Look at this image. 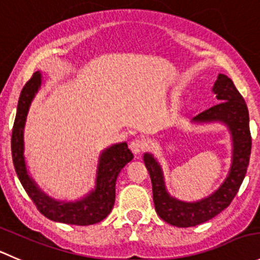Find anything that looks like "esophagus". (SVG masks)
Listing matches in <instances>:
<instances>
[{"label": "esophagus", "mask_w": 260, "mask_h": 260, "mask_svg": "<svg viewBox=\"0 0 260 260\" xmlns=\"http://www.w3.org/2000/svg\"><path fill=\"white\" fill-rule=\"evenodd\" d=\"M130 149L135 155H140L146 149V143L144 140H140V139H135L130 143Z\"/></svg>", "instance_id": "1"}]
</instances>
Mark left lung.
<instances>
[{
    "instance_id": "obj_1",
    "label": "left lung",
    "mask_w": 260,
    "mask_h": 260,
    "mask_svg": "<svg viewBox=\"0 0 260 260\" xmlns=\"http://www.w3.org/2000/svg\"><path fill=\"white\" fill-rule=\"evenodd\" d=\"M214 92L220 102L193 117V121H221L228 125L233 135L234 149L230 173L215 193L193 204L172 199L164 187L160 166L156 163L153 155L148 153L144 155V163L151 179L156 214L166 222L178 228L200 225L225 210L238 193L249 166L251 135L249 130V112L245 101L236 89L234 82L225 74H218Z\"/></svg>"
}]
</instances>
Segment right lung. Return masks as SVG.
Segmentation results:
<instances>
[{
    "instance_id": "obj_1",
    "label": "right lung",
    "mask_w": 260,
    "mask_h": 260,
    "mask_svg": "<svg viewBox=\"0 0 260 260\" xmlns=\"http://www.w3.org/2000/svg\"><path fill=\"white\" fill-rule=\"evenodd\" d=\"M42 84V74L35 72L26 82L20 94L11 138L12 160L22 187L40 214L49 220L71 225L86 226L104 220L115 204V184L120 171L134 158L126 143L116 144L106 149L100 156L96 188L88 196L77 202H60L51 200L40 191L29 177L24 159V126L27 111L35 93Z\"/></svg>"
}]
</instances>
